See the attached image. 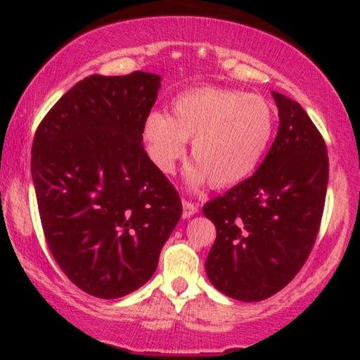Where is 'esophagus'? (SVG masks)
<instances>
[{
  "label": "esophagus",
  "instance_id": "esophagus-1",
  "mask_svg": "<svg viewBox=\"0 0 360 360\" xmlns=\"http://www.w3.org/2000/svg\"><path fill=\"white\" fill-rule=\"evenodd\" d=\"M195 213H198V205L193 201L184 200V218H191Z\"/></svg>",
  "mask_w": 360,
  "mask_h": 360
}]
</instances>
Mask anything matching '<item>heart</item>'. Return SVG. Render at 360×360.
I'll use <instances>...</instances> for the list:
<instances>
[{
  "label": "heart",
  "mask_w": 360,
  "mask_h": 360,
  "mask_svg": "<svg viewBox=\"0 0 360 360\" xmlns=\"http://www.w3.org/2000/svg\"><path fill=\"white\" fill-rule=\"evenodd\" d=\"M172 116L147 115L142 126L147 154L164 174H172L191 141L196 162L188 180L213 186L239 184L255 169L274 134L275 112L262 96L223 86L191 88L172 100Z\"/></svg>",
  "instance_id": "heart-1"
}]
</instances>
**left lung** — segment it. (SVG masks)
<instances>
[{
	"label": "left lung",
	"instance_id": "1",
	"mask_svg": "<svg viewBox=\"0 0 360 360\" xmlns=\"http://www.w3.org/2000/svg\"><path fill=\"white\" fill-rule=\"evenodd\" d=\"M272 95L280 124L269 154L252 176L203 206L216 226L206 274L240 302H260L292 282L311 252L326 201L321 132L297 101Z\"/></svg>",
	"mask_w": 360,
	"mask_h": 360
}]
</instances>
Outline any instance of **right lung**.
I'll use <instances>...</instances> for the list:
<instances>
[{
  "mask_svg": "<svg viewBox=\"0 0 360 360\" xmlns=\"http://www.w3.org/2000/svg\"><path fill=\"white\" fill-rule=\"evenodd\" d=\"M160 77L90 75L44 116L31 170L44 238L72 283L96 298L142 287L181 216L179 191L142 144Z\"/></svg>",
  "mask_w": 360,
  "mask_h": 360,
  "instance_id": "1",
  "label": "right lung"
}]
</instances>
